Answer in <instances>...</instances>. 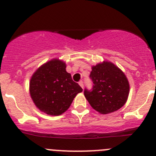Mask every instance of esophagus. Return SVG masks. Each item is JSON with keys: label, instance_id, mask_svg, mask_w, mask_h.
Wrapping results in <instances>:
<instances>
[{"label": "esophagus", "instance_id": "1", "mask_svg": "<svg viewBox=\"0 0 156 156\" xmlns=\"http://www.w3.org/2000/svg\"><path fill=\"white\" fill-rule=\"evenodd\" d=\"M78 84H79V85L82 87V88H83V82L82 81V80H80V81L78 82Z\"/></svg>", "mask_w": 156, "mask_h": 156}]
</instances>
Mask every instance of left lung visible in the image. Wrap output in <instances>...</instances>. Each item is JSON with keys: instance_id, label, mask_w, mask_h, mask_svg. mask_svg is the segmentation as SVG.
<instances>
[{"instance_id": "left-lung-1", "label": "left lung", "mask_w": 156, "mask_h": 156, "mask_svg": "<svg viewBox=\"0 0 156 156\" xmlns=\"http://www.w3.org/2000/svg\"><path fill=\"white\" fill-rule=\"evenodd\" d=\"M92 90L84 89V95L94 110L106 114L116 112L128 100L130 86L124 73L110 62L92 67Z\"/></svg>"}]
</instances>
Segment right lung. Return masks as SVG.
Here are the masks:
<instances>
[{"instance_id":"obj_1","label":"right lung","mask_w":156,"mask_h":156,"mask_svg":"<svg viewBox=\"0 0 156 156\" xmlns=\"http://www.w3.org/2000/svg\"><path fill=\"white\" fill-rule=\"evenodd\" d=\"M82 91L66 71L65 62L57 58L39 67L29 83L30 94L36 106L51 116L65 112L77 94Z\"/></svg>"}]
</instances>
